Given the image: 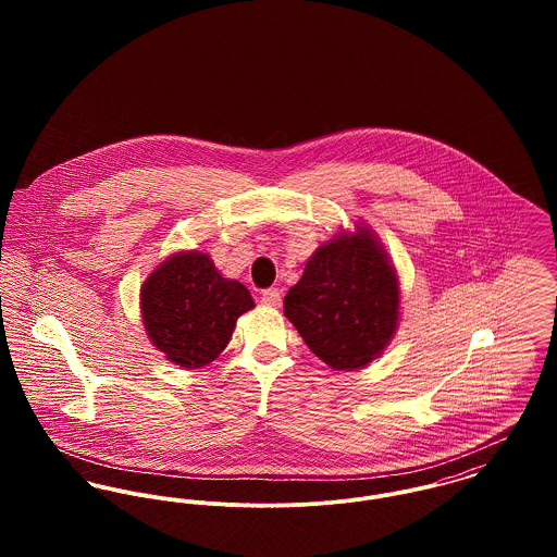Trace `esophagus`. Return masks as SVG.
<instances>
[{
  "label": "esophagus",
  "instance_id": "1",
  "mask_svg": "<svg viewBox=\"0 0 557 557\" xmlns=\"http://www.w3.org/2000/svg\"><path fill=\"white\" fill-rule=\"evenodd\" d=\"M261 302L265 305V307H281V289H276V287H270V289H265L263 294H261Z\"/></svg>",
  "mask_w": 557,
  "mask_h": 557
}]
</instances>
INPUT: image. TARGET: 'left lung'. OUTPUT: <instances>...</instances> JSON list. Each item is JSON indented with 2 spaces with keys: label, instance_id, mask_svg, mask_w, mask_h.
Segmentation results:
<instances>
[{
  "label": "left lung",
  "instance_id": "8db88e82",
  "mask_svg": "<svg viewBox=\"0 0 557 557\" xmlns=\"http://www.w3.org/2000/svg\"><path fill=\"white\" fill-rule=\"evenodd\" d=\"M283 305L319 360L334 371L362 369L397 330V272L377 238L356 227L319 246Z\"/></svg>",
  "mask_w": 557,
  "mask_h": 557
}]
</instances>
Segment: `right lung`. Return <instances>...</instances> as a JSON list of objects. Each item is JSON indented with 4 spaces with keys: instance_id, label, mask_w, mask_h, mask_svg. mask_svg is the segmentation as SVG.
Here are the masks:
<instances>
[{
    "instance_id": "obj_1",
    "label": "right lung",
    "mask_w": 557,
    "mask_h": 557,
    "mask_svg": "<svg viewBox=\"0 0 557 557\" xmlns=\"http://www.w3.org/2000/svg\"><path fill=\"white\" fill-rule=\"evenodd\" d=\"M255 307L248 289L223 278L206 252L171 255L141 287L148 336L175 364L201 369L227 347L236 321Z\"/></svg>"
}]
</instances>
